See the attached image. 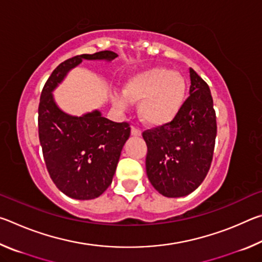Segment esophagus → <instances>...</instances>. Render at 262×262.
Returning a JSON list of instances; mask_svg holds the SVG:
<instances>
[{"instance_id":"1","label":"esophagus","mask_w":262,"mask_h":262,"mask_svg":"<svg viewBox=\"0 0 262 262\" xmlns=\"http://www.w3.org/2000/svg\"><path fill=\"white\" fill-rule=\"evenodd\" d=\"M141 134H142V132L140 128H137L135 126L132 127V135L133 136H141Z\"/></svg>"}]
</instances>
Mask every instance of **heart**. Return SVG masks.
I'll list each match as a JSON object with an SVG mask.
<instances>
[{
    "mask_svg": "<svg viewBox=\"0 0 262 262\" xmlns=\"http://www.w3.org/2000/svg\"><path fill=\"white\" fill-rule=\"evenodd\" d=\"M186 81L179 73L155 67L128 77L123 95H115L113 104L126 110L129 101H140L139 113L150 126H162L177 117L186 97Z\"/></svg>",
    "mask_w": 262,
    "mask_h": 262,
    "instance_id": "heart-1",
    "label": "heart"
}]
</instances>
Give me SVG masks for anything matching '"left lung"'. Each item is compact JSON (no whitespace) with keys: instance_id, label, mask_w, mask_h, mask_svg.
<instances>
[{"instance_id":"left-lung-1","label":"left lung","mask_w":262,"mask_h":262,"mask_svg":"<svg viewBox=\"0 0 262 262\" xmlns=\"http://www.w3.org/2000/svg\"><path fill=\"white\" fill-rule=\"evenodd\" d=\"M189 97L171 122L143 132L145 170L164 196H186L205 180L214 155L216 114L209 86L189 68Z\"/></svg>"}]
</instances>
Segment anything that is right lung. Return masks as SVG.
<instances>
[{"instance_id": "right-lung-1", "label": "right lung", "mask_w": 262, "mask_h": 262, "mask_svg": "<svg viewBox=\"0 0 262 262\" xmlns=\"http://www.w3.org/2000/svg\"><path fill=\"white\" fill-rule=\"evenodd\" d=\"M111 51L74 56L53 70L38 108L39 140L53 183L76 200L100 196L112 183L121 150L130 135L128 122H114L92 111L75 117L56 105L52 92L83 60L112 61Z\"/></svg>"}]
</instances>
